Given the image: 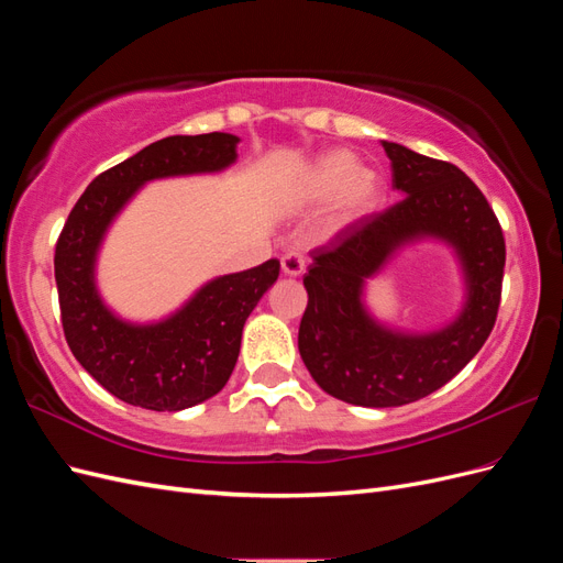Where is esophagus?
Here are the masks:
<instances>
[{"instance_id": "34e87169", "label": "esophagus", "mask_w": 563, "mask_h": 563, "mask_svg": "<svg viewBox=\"0 0 563 563\" xmlns=\"http://www.w3.org/2000/svg\"><path fill=\"white\" fill-rule=\"evenodd\" d=\"M282 272L286 277H300L305 272V258L298 253H286L282 258Z\"/></svg>"}]
</instances>
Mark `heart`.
Instances as JSON below:
<instances>
[{"label": "heart", "mask_w": 563, "mask_h": 563, "mask_svg": "<svg viewBox=\"0 0 563 563\" xmlns=\"http://www.w3.org/2000/svg\"><path fill=\"white\" fill-rule=\"evenodd\" d=\"M380 199V176L362 168V162L350 150L321 152L298 174L291 190V201L298 209L314 211L327 207L317 223L321 240H331L362 223L378 209Z\"/></svg>", "instance_id": "obj_1"}]
</instances>
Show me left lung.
<instances>
[{"mask_svg": "<svg viewBox=\"0 0 563 563\" xmlns=\"http://www.w3.org/2000/svg\"><path fill=\"white\" fill-rule=\"evenodd\" d=\"M383 147L391 187L404 199L312 251L298 331L314 383L340 401L368 408L418 401L465 368L496 323L505 269L503 230L479 187L449 162L389 141ZM420 241L452 249L464 302L439 330L389 328L367 308V282Z\"/></svg>", "mask_w": 563, "mask_h": 563, "instance_id": "obj_1", "label": "left lung"}]
</instances>
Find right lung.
Wrapping results in <instances>:
<instances>
[{
  "label": "right lung",
  "mask_w": 563,
  "mask_h": 563,
  "mask_svg": "<svg viewBox=\"0 0 563 563\" xmlns=\"http://www.w3.org/2000/svg\"><path fill=\"white\" fill-rule=\"evenodd\" d=\"M232 133L168 135L100 174L67 216L56 244L65 340L110 395L147 411H183L230 380L249 314L279 277V261L213 277L155 321L117 314L98 291V255L129 201L152 180L223 174L236 162Z\"/></svg>",
  "instance_id": "add662e5"
}]
</instances>
